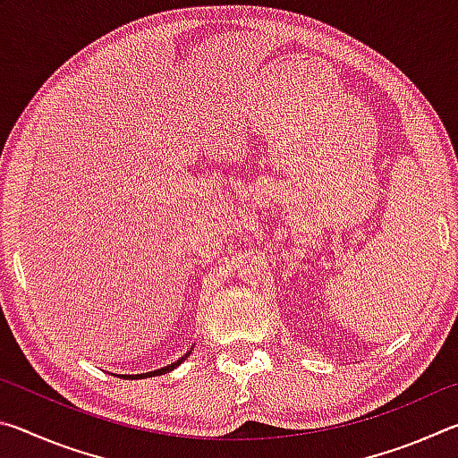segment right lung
Masks as SVG:
<instances>
[{"label":"right lung","instance_id":"add662e5","mask_svg":"<svg viewBox=\"0 0 458 458\" xmlns=\"http://www.w3.org/2000/svg\"><path fill=\"white\" fill-rule=\"evenodd\" d=\"M190 355V352L183 355V358H180L177 361H174V363H169V366H165V368H161V369H155V371H147V374H137V376H123V377H129V379H137V377H153V376H161V374H167V371H172V369H175L177 366H180V363L188 358Z\"/></svg>","mask_w":458,"mask_h":458}]
</instances>
